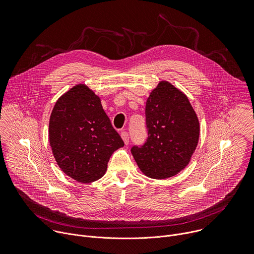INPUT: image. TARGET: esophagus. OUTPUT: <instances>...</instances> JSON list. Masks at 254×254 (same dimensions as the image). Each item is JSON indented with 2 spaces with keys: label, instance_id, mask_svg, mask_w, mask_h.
<instances>
[{
  "label": "esophagus",
  "instance_id": "34e87169",
  "mask_svg": "<svg viewBox=\"0 0 254 254\" xmlns=\"http://www.w3.org/2000/svg\"><path fill=\"white\" fill-rule=\"evenodd\" d=\"M121 136H122V138H123V140H124L126 146H127V144H128V133H127V131H123V132L121 133Z\"/></svg>",
  "mask_w": 254,
  "mask_h": 254
}]
</instances>
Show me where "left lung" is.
Instances as JSON below:
<instances>
[{"mask_svg":"<svg viewBox=\"0 0 254 254\" xmlns=\"http://www.w3.org/2000/svg\"><path fill=\"white\" fill-rule=\"evenodd\" d=\"M149 137L131 154L140 172L164 180L190 163L200 136V123L188 96L171 82L161 80L146 102Z\"/></svg>","mask_w":254,"mask_h":254,"instance_id":"8db88e82","label":"left lung"}]
</instances>
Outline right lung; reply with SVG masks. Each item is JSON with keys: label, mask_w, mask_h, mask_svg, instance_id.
<instances>
[{"label": "right lung", "mask_w": 254, "mask_h": 254, "mask_svg": "<svg viewBox=\"0 0 254 254\" xmlns=\"http://www.w3.org/2000/svg\"><path fill=\"white\" fill-rule=\"evenodd\" d=\"M48 135L59 168L82 184L100 179L114 152L125 144L103 111L100 97L83 83L57 99Z\"/></svg>", "instance_id": "1"}]
</instances>
